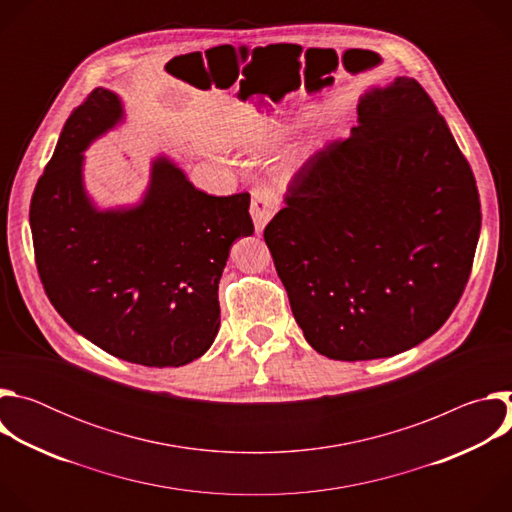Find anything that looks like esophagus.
Here are the masks:
<instances>
[{"instance_id": "34e87169", "label": "esophagus", "mask_w": 512, "mask_h": 512, "mask_svg": "<svg viewBox=\"0 0 512 512\" xmlns=\"http://www.w3.org/2000/svg\"><path fill=\"white\" fill-rule=\"evenodd\" d=\"M277 208H279V198L271 188L255 186L251 190V216H253L257 233L265 229V225L271 221Z\"/></svg>"}]
</instances>
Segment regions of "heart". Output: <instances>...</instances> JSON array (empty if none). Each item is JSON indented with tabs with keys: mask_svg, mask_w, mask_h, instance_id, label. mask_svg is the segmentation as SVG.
<instances>
[{
	"mask_svg": "<svg viewBox=\"0 0 512 512\" xmlns=\"http://www.w3.org/2000/svg\"><path fill=\"white\" fill-rule=\"evenodd\" d=\"M287 133V127H285V131L283 129H267V131H263L261 135H257L253 141H255V145H265L267 141H273V139H279V137H283Z\"/></svg>",
	"mask_w": 512,
	"mask_h": 512,
	"instance_id": "1",
	"label": "heart"
}]
</instances>
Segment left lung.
<instances>
[{"label":"left lung","mask_w":512,"mask_h":512,"mask_svg":"<svg viewBox=\"0 0 512 512\" xmlns=\"http://www.w3.org/2000/svg\"><path fill=\"white\" fill-rule=\"evenodd\" d=\"M356 111L263 233L298 326L334 360L393 356L440 330L482 223L472 168L415 79L367 91Z\"/></svg>","instance_id":"8db88e82"}]
</instances>
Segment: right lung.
<instances>
[{
    "label": "right lung",
    "instance_id": "1",
    "mask_svg": "<svg viewBox=\"0 0 512 512\" xmlns=\"http://www.w3.org/2000/svg\"><path fill=\"white\" fill-rule=\"evenodd\" d=\"M121 121V99L99 87L64 123L30 204L36 267L72 330L121 360L182 367L221 326L218 281L231 245L253 235L251 196H210L160 156L139 204L99 210L83 152Z\"/></svg>",
    "mask_w": 512,
    "mask_h": 512
}]
</instances>
